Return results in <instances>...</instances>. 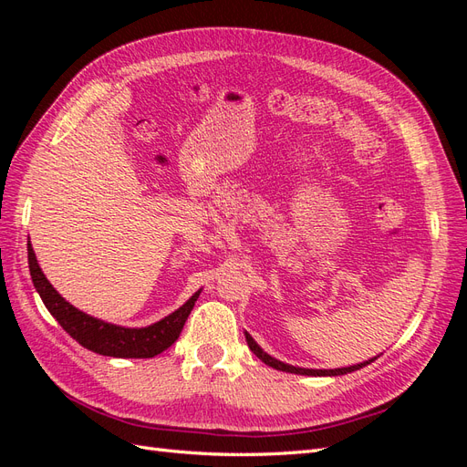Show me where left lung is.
<instances>
[{
    "mask_svg": "<svg viewBox=\"0 0 467 467\" xmlns=\"http://www.w3.org/2000/svg\"><path fill=\"white\" fill-rule=\"evenodd\" d=\"M245 341L249 345V348L253 350V355H255L257 358H261L265 364L271 366V368H276V370H282V372H290V374H302V376H343V374H348V372H355V370H360L364 368V366H368L370 362H374L378 357L370 358V360H364L360 364H352V366H345V368H333V370H316V368H300V366H292V364H286V362H280L276 360L275 357L266 355V352L255 343V338H253L247 331H245Z\"/></svg>",
    "mask_w": 467,
    "mask_h": 467,
    "instance_id": "left-lung-1",
    "label": "left lung"
}]
</instances>
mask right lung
Returning a JSON list of instances; mask_svg holds the SVG:
<instances>
[{"mask_svg":"<svg viewBox=\"0 0 467 467\" xmlns=\"http://www.w3.org/2000/svg\"><path fill=\"white\" fill-rule=\"evenodd\" d=\"M26 251H29V271L33 285L42 302H45L47 309L52 314V317L58 321L62 325V329L69 337H74L81 347H86L103 357L151 358L155 355H160V352H163L177 341L182 331V325H185L191 309L194 307V302L199 300L201 296V290H196L185 304L175 309L173 314H169L158 323L148 325V327H122V325L97 319L66 302L50 285L45 273H42L31 242L26 244Z\"/></svg>","mask_w":467,"mask_h":467,"instance_id":"add662e5","label":"right lung"}]
</instances>
